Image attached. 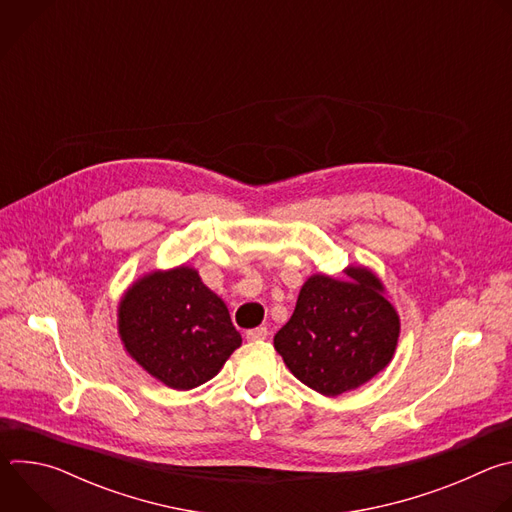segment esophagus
I'll list each match as a JSON object with an SVG mask.
<instances>
[{
    "instance_id": "34e87169",
    "label": "esophagus",
    "mask_w": 512,
    "mask_h": 512,
    "mask_svg": "<svg viewBox=\"0 0 512 512\" xmlns=\"http://www.w3.org/2000/svg\"><path fill=\"white\" fill-rule=\"evenodd\" d=\"M247 340H251V342H259V340H265L267 336H269V330L265 328V326H259V328H251V330H247Z\"/></svg>"
}]
</instances>
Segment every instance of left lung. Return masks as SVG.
I'll use <instances>...</instances> for the list:
<instances>
[{"label": "left lung", "instance_id": "8db88e82", "mask_svg": "<svg viewBox=\"0 0 512 512\" xmlns=\"http://www.w3.org/2000/svg\"><path fill=\"white\" fill-rule=\"evenodd\" d=\"M346 279L312 275L273 346L285 367L310 389L336 397L358 389L391 362L399 314L381 279L367 267H346Z\"/></svg>", "mask_w": 512, "mask_h": 512}]
</instances>
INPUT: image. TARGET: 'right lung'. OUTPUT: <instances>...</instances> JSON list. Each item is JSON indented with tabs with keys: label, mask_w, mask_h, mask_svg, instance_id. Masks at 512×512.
I'll return each mask as SVG.
<instances>
[{
	"label": "right lung",
	"mask_w": 512,
	"mask_h": 512,
	"mask_svg": "<svg viewBox=\"0 0 512 512\" xmlns=\"http://www.w3.org/2000/svg\"><path fill=\"white\" fill-rule=\"evenodd\" d=\"M117 318L129 356L176 391L210 381L241 346L225 302L186 265L139 277Z\"/></svg>",
	"instance_id": "add662e5"
}]
</instances>
